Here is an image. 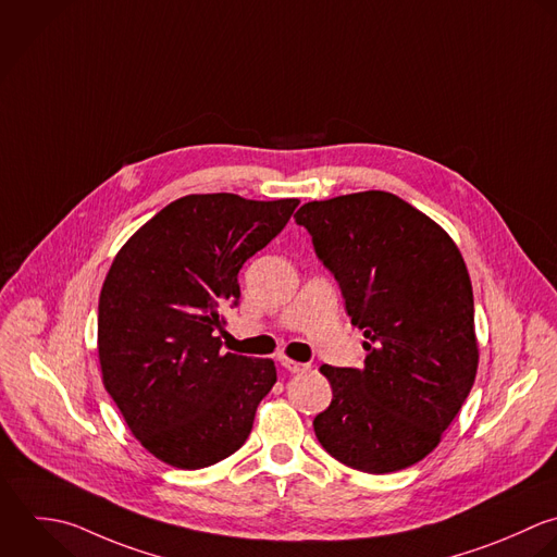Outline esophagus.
<instances>
[{"label":"esophagus","instance_id":"34e87169","mask_svg":"<svg viewBox=\"0 0 557 557\" xmlns=\"http://www.w3.org/2000/svg\"><path fill=\"white\" fill-rule=\"evenodd\" d=\"M280 364H282L286 371H290V373H304V371H308V369H310V364L295 362V360H290V358H286V356H282V358H280Z\"/></svg>","mask_w":557,"mask_h":557}]
</instances>
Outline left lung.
I'll use <instances>...</instances> for the list:
<instances>
[{
	"mask_svg": "<svg viewBox=\"0 0 557 557\" xmlns=\"http://www.w3.org/2000/svg\"><path fill=\"white\" fill-rule=\"evenodd\" d=\"M295 221L367 338L362 369L321 367L334 397L314 434L356 471L408 469L438 447L478 375L465 258L436 221L384 190L308 201Z\"/></svg>",
	"mask_w": 557,
	"mask_h": 557,
	"instance_id": "1",
	"label": "left lung"
}]
</instances>
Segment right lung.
<instances>
[{
	"instance_id": "right-lung-1",
	"label": "right lung",
	"mask_w": 557,
	"mask_h": 557,
	"mask_svg": "<svg viewBox=\"0 0 557 557\" xmlns=\"http://www.w3.org/2000/svg\"><path fill=\"white\" fill-rule=\"evenodd\" d=\"M299 199L186 195L119 249L97 314L101 382L136 441L175 469L240 449L277 382L269 358L221 351L238 271L288 223Z\"/></svg>"
}]
</instances>
